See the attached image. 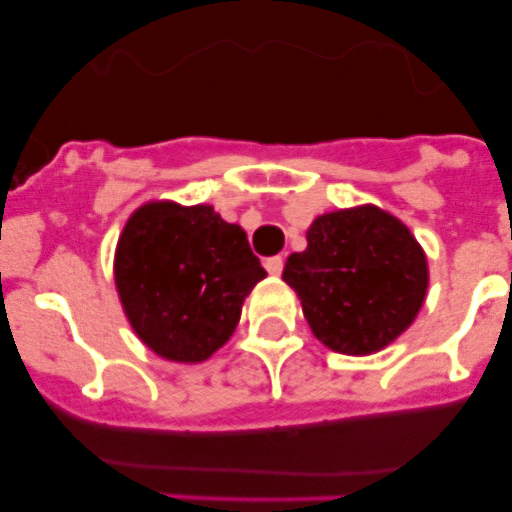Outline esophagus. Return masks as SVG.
Wrapping results in <instances>:
<instances>
[{"mask_svg":"<svg viewBox=\"0 0 512 512\" xmlns=\"http://www.w3.org/2000/svg\"><path fill=\"white\" fill-rule=\"evenodd\" d=\"M282 267H285V260H282L280 255L267 257V260H265V270L270 272L272 277H280V275H282Z\"/></svg>","mask_w":512,"mask_h":512,"instance_id":"obj_1","label":"esophagus"}]
</instances>
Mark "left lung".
Masks as SVG:
<instances>
[{
    "label": "left lung",
    "instance_id": "1",
    "mask_svg": "<svg viewBox=\"0 0 512 512\" xmlns=\"http://www.w3.org/2000/svg\"><path fill=\"white\" fill-rule=\"evenodd\" d=\"M314 337L332 352L376 354L414 324L428 292V260L411 230L376 205L317 215L307 250L287 257Z\"/></svg>",
    "mask_w": 512,
    "mask_h": 512
}]
</instances>
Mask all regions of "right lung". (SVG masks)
Returning <instances> with one entry per match:
<instances>
[{
	"mask_svg": "<svg viewBox=\"0 0 512 512\" xmlns=\"http://www.w3.org/2000/svg\"><path fill=\"white\" fill-rule=\"evenodd\" d=\"M265 277L247 232L205 203L148 200L126 220L113 255L128 324L153 354L178 364L218 352Z\"/></svg>",
	"mask_w": 512,
	"mask_h": 512,
	"instance_id": "1",
	"label": "right lung"
}]
</instances>
